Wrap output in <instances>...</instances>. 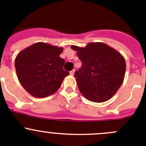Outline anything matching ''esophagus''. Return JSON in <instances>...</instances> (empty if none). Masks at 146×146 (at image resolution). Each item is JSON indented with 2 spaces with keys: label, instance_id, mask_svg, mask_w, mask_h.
Returning <instances> with one entry per match:
<instances>
[{
  "label": "esophagus",
  "instance_id": "obj_1",
  "mask_svg": "<svg viewBox=\"0 0 146 146\" xmlns=\"http://www.w3.org/2000/svg\"><path fill=\"white\" fill-rule=\"evenodd\" d=\"M74 72H75V69H72V71H70V72H69V73H70L71 75L73 76L74 74Z\"/></svg>",
  "mask_w": 146,
  "mask_h": 146
}]
</instances>
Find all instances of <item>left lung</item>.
Wrapping results in <instances>:
<instances>
[{
  "mask_svg": "<svg viewBox=\"0 0 146 146\" xmlns=\"http://www.w3.org/2000/svg\"><path fill=\"white\" fill-rule=\"evenodd\" d=\"M71 48L77 51L82 63L74 73L80 92L92 102L110 99L124 80L126 64L123 56L104 43H89L84 48Z\"/></svg>",
  "mask_w": 146,
  "mask_h": 146,
  "instance_id": "1",
  "label": "left lung"
}]
</instances>
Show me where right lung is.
I'll return each instance as SVG.
<instances>
[{
	"instance_id": "add662e5",
	"label": "right lung",
	"mask_w": 146,
	"mask_h": 146,
	"mask_svg": "<svg viewBox=\"0 0 146 146\" xmlns=\"http://www.w3.org/2000/svg\"><path fill=\"white\" fill-rule=\"evenodd\" d=\"M63 48L36 43L16 56L15 67L23 88L36 98H46L59 90L69 72L64 70V59L59 56Z\"/></svg>"
}]
</instances>
